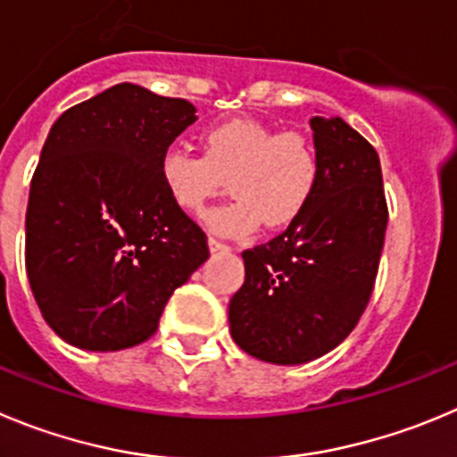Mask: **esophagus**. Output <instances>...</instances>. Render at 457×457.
I'll return each instance as SVG.
<instances>
[{"instance_id":"1","label":"esophagus","mask_w":457,"mask_h":457,"mask_svg":"<svg viewBox=\"0 0 457 457\" xmlns=\"http://www.w3.org/2000/svg\"><path fill=\"white\" fill-rule=\"evenodd\" d=\"M209 250H212V253H228L229 250V245H225V243H220L219 238H212L209 237Z\"/></svg>"}]
</instances>
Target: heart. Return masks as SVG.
I'll use <instances>...</instances> for the list:
<instances>
[{
	"instance_id": "b5f03b06",
	"label": "heart",
	"mask_w": 457,
	"mask_h": 457,
	"mask_svg": "<svg viewBox=\"0 0 457 457\" xmlns=\"http://www.w3.org/2000/svg\"><path fill=\"white\" fill-rule=\"evenodd\" d=\"M204 153L169 146L157 176L170 203L198 214L229 178L237 198L204 216L207 228L223 237H245L262 223L279 229L300 219L320 178L311 142L297 132H279L254 119H229L204 130Z\"/></svg>"
}]
</instances>
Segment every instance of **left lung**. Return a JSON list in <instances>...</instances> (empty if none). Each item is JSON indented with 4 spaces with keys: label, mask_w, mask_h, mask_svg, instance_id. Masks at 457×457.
<instances>
[{
    "label": "left lung",
    "mask_w": 457,
    "mask_h": 457,
    "mask_svg": "<svg viewBox=\"0 0 457 457\" xmlns=\"http://www.w3.org/2000/svg\"><path fill=\"white\" fill-rule=\"evenodd\" d=\"M320 178L287 232L243 253L229 334L250 356L302 365L338 347L372 295L387 228L381 162L340 117H313Z\"/></svg>",
    "instance_id": "8db88e82"
}]
</instances>
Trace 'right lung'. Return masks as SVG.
Here are the masks:
<instances>
[{
  "label": "right lung",
  "mask_w": 457,
  "mask_h": 457,
  "mask_svg": "<svg viewBox=\"0 0 457 457\" xmlns=\"http://www.w3.org/2000/svg\"><path fill=\"white\" fill-rule=\"evenodd\" d=\"M195 119L189 101L119 83L51 126L29 194L27 275L65 343L87 352L144 343L207 262V237L157 176L162 153Z\"/></svg>",
  "instance_id": "add662e5"
}]
</instances>
